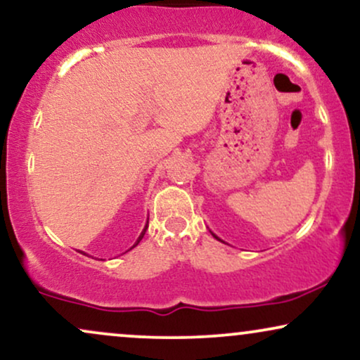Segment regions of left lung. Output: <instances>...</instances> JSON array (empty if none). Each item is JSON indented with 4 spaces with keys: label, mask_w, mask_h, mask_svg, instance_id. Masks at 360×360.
<instances>
[{
    "label": "left lung",
    "mask_w": 360,
    "mask_h": 360,
    "mask_svg": "<svg viewBox=\"0 0 360 360\" xmlns=\"http://www.w3.org/2000/svg\"><path fill=\"white\" fill-rule=\"evenodd\" d=\"M213 236L216 238V240H219V238H218V236H216V235H214V233H213ZM219 241H221V240H219Z\"/></svg>",
    "instance_id": "1"
}]
</instances>
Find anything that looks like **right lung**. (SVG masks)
<instances>
[{
	"mask_svg": "<svg viewBox=\"0 0 360 360\" xmlns=\"http://www.w3.org/2000/svg\"><path fill=\"white\" fill-rule=\"evenodd\" d=\"M147 223H149V219H147ZM147 223H146V226H144V229H142V233H141V235H139V238H137V241H136V243H134V246H137L139 245V241H141L142 240V238H144V235H146V229H147ZM134 246H132V248H134ZM131 248V250H132ZM129 251V250H127ZM80 253H82V251H80Z\"/></svg>",
	"mask_w": 360,
	"mask_h": 360,
	"instance_id": "obj_1",
	"label": "right lung"
}]
</instances>
